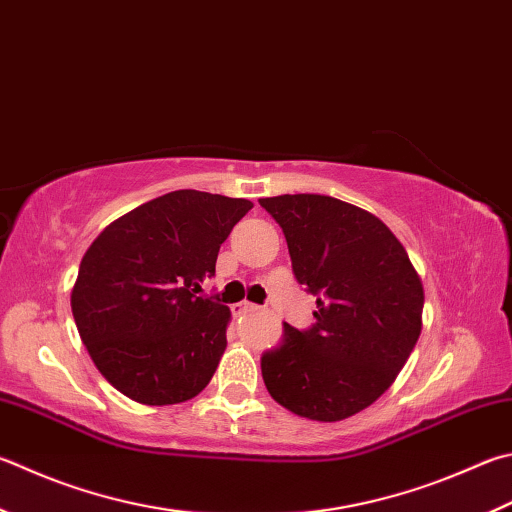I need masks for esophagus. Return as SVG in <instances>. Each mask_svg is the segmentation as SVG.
<instances>
[{
	"mask_svg": "<svg viewBox=\"0 0 512 512\" xmlns=\"http://www.w3.org/2000/svg\"><path fill=\"white\" fill-rule=\"evenodd\" d=\"M230 309H232V313H235V315H246V313H250V311H255L257 309V306L253 304V302H237V304H232L230 306Z\"/></svg>",
	"mask_w": 512,
	"mask_h": 512,
	"instance_id": "obj_1",
	"label": "esophagus"
}]
</instances>
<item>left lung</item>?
<instances>
[{"instance_id": "8db88e82", "label": "left lung", "mask_w": 512, "mask_h": 512, "mask_svg": "<svg viewBox=\"0 0 512 512\" xmlns=\"http://www.w3.org/2000/svg\"><path fill=\"white\" fill-rule=\"evenodd\" d=\"M280 224L315 322L262 353L264 385L311 421H342L394 383L421 336L423 284L378 217L324 194L259 199Z\"/></svg>"}]
</instances>
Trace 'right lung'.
<instances>
[{
	"label": "right lung",
	"mask_w": 512,
	"mask_h": 512,
	"mask_svg": "<svg viewBox=\"0 0 512 512\" xmlns=\"http://www.w3.org/2000/svg\"><path fill=\"white\" fill-rule=\"evenodd\" d=\"M250 208L246 199L176 190L127 212L89 246L71 311L91 360L120 394L174 405L210 383L230 309L197 293Z\"/></svg>",
	"instance_id": "add662e5"
}]
</instances>
